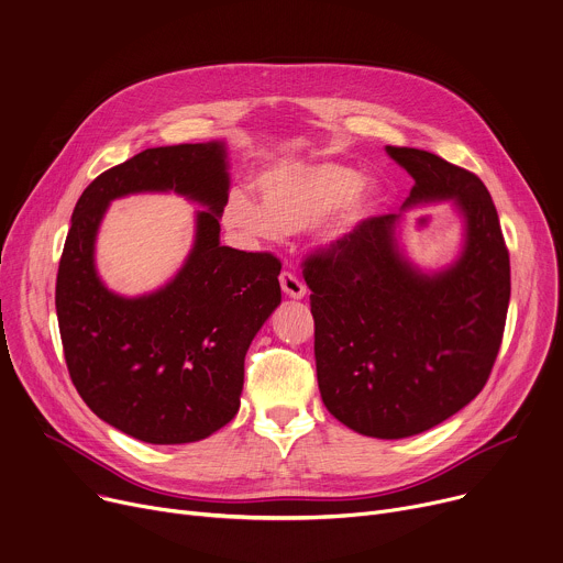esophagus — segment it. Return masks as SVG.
<instances>
[{
    "label": "esophagus",
    "instance_id": "obj_1",
    "mask_svg": "<svg viewBox=\"0 0 563 563\" xmlns=\"http://www.w3.org/2000/svg\"><path fill=\"white\" fill-rule=\"evenodd\" d=\"M280 287H283V291L289 296V298H302L305 296V285L294 276V274H289V272H283L280 274Z\"/></svg>",
    "mask_w": 563,
    "mask_h": 563
}]
</instances>
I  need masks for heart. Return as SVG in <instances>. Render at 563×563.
I'll list each match as a JSON object with an SVG mask.
<instances>
[{
  "mask_svg": "<svg viewBox=\"0 0 563 563\" xmlns=\"http://www.w3.org/2000/svg\"><path fill=\"white\" fill-rule=\"evenodd\" d=\"M261 203L244 190H231L222 222L246 240H278L319 224L323 249L341 246L377 211L382 188L362 181L354 168L341 164L280 162L255 179Z\"/></svg>",
  "mask_w": 563,
  "mask_h": 563,
  "instance_id": "obj_1",
  "label": "heart"
}]
</instances>
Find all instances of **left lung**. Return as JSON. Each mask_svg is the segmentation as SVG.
I'll use <instances>...</instances> for the list:
<instances>
[{"mask_svg": "<svg viewBox=\"0 0 563 563\" xmlns=\"http://www.w3.org/2000/svg\"><path fill=\"white\" fill-rule=\"evenodd\" d=\"M416 179L401 211L451 201L463 218L457 258L422 272L397 240L401 213L371 218L305 263L317 379L347 429L399 440L429 431L485 386L509 305V253L485 184L418 147L386 145Z\"/></svg>", "mask_w": 563, "mask_h": 563, "instance_id": "obj_1", "label": "left lung"}]
</instances>
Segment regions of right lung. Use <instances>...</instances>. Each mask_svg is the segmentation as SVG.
Segmentation results:
<instances>
[{
	"label": "right lung",
	"mask_w": 563,
	"mask_h": 563,
	"mask_svg": "<svg viewBox=\"0 0 563 563\" xmlns=\"http://www.w3.org/2000/svg\"><path fill=\"white\" fill-rule=\"evenodd\" d=\"M229 186L224 141L147 147L98 175L74 209L56 280L67 368L91 411L141 442L186 444L229 424L244 354L280 305L278 258L220 244ZM136 191H177L205 211L183 269L121 297L99 280L92 249L109 203Z\"/></svg>",
	"instance_id": "right-lung-1"
}]
</instances>
